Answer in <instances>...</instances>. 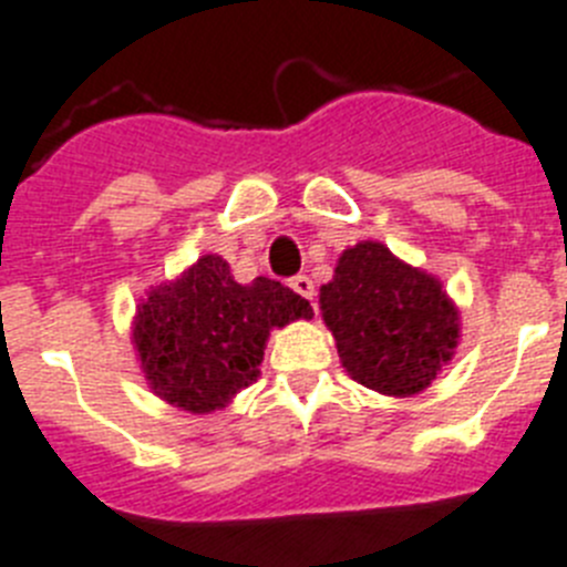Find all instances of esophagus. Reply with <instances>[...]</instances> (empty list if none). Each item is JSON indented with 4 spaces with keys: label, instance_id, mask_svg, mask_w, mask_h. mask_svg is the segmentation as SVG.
Returning a JSON list of instances; mask_svg holds the SVG:
<instances>
[{
    "label": "esophagus",
    "instance_id": "esophagus-1",
    "mask_svg": "<svg viewBox=\"0 0 567 567\" xmlns=\"http://www.w3.org/2000/svg\"><path fill=\"white\" fill-rule=\"evenodd\" d=\"M290 288H293L299 296H305V299H310V302H313L316 288H313V282H310V277H305V274H299V277L290 279Z\"/></svg>",
    "mask_w": 567,
    "mask_h": 567
}]
</instances>
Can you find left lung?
<instances>
[{
    "mask_svg": "<svg viewBox=\"0 0 567 567\" xmlns=\"http://www.w3.org/2000/svg\"><path fill=\"white\" fill-rule=\"evenodd\" d=\"M347 375L381 395H415L455 355L461 313L432 274L364 239L319 290Z\"/></svg>",
    "mask_w": 567,
    "mask_h": 567,
    "instance_id": "obj_1",
    "label": "left lung"
}]
</instances>
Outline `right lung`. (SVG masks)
Listing matches in <instances>:
<instances>
[{
  "instance_id": "add662e5",
  "label": "right lung",
  "mask_w": 567,
  "mask_h": 567,
  "mask_svg": "<svg viewBox=\"0 0 567 567\" xmlns=\"http://www.w3.org/2000/svg\"><path fill=\"white\" fill-rule=\"evenodd\" d=\"M310 316L308 299L277 279L239 285L226 259L206 254L175 282L146 293L132 341L157 398L208 415L257 381L274 328Z\"/></svg>"
}]
</instances>
